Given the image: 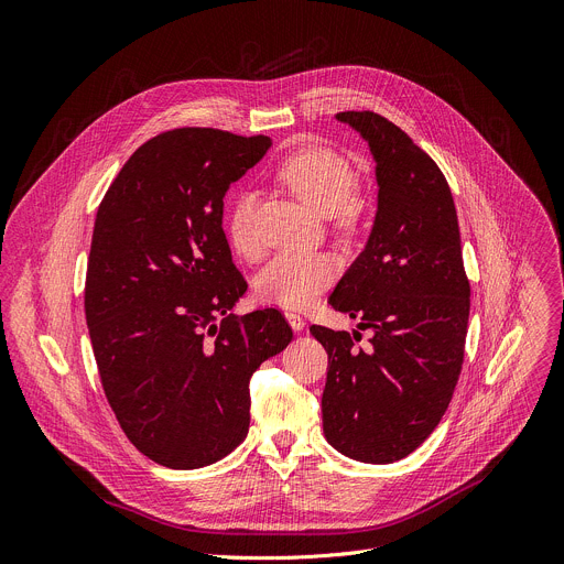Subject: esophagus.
<instances>
[{"instance_id":"obj_1","label":"esophagus","mask_w":564,"mask_h":564,"mask_svg":"<svg viewBox=\"0 0 564 564\" xmlns=\"http://www.w3.org/2000/svg\"><path fill=\"white\" fill-rule=\"evenodd\" d=\"M286 319H289V324H291V328H293L295 333H300V330L304 328V324H306V322H304V317H302L300 313H293V311H289V313H286Z\"/></svg>"}]
</instances>
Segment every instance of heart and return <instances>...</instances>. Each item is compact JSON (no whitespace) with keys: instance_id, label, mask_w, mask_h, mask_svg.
Instances as JSON below:
<instances>
[{"instance_id":"b5f03b06","label":"heart","mask_w":564,"mask_h":564,"mask_svg":"<svg viewBox=\"0 0 564 564\" xmlns=\"http://www.w3.org/2000/svg\"><path fill=\"white\" fill-rule=\"evenodd\" d=\"M278 180L295 199L306 204L317 215H337L343 221H351L358 175L340 153L324 147L293 151L280 162ZM227 236L238 256H258L260 247L253 234V206L247 197L238 199V204L231 208ZM335 273L337 267L328 256L282 253L260 271L256 291L264 302L286 308H304L335 280Z\"/></svg>"}]
</instances>
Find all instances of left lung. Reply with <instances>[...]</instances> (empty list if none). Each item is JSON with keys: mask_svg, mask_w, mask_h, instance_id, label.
Masks as SVG:
<instances>
[{"mask_svg": "<svg viewBox=\"0 0 564 564\" xmlns=\"http://www.w3.org/2000/svg\"><path fill=\"white\" fill-rule=\"evenodd\" d=\"M376 160L378 210L365 251L328 304L371 328L311 326L328 356L322 426L337 452L369 465L406 458L442 420L465 358L471 286L458 213L442 171L387 118L337 112Z\"/></svg>", "mask_w": 564, "mask_h": 564, "instance_id": "obj_1", "label": "left lung"}]
</instances>
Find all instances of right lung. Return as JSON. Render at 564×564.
Masks as SVG:
<instances>
[{
  "label": "right lung",
  "instance_id": "right-lung-1",
  "mask_svg": "<svg viewBox=\"0 0 564 564\" xmlns=\"http://www.w3.org/2000/svg\"><path fill=\"white\" fill-rule=\"evenodd\" d=\"M271 140L175 129L142 144L99 204L84 308L106 400L169 469L229 456L249 433V380L286 349L278 308L234 315L247 282L221 229L224 195Z\"/></svg>",
  "mask_w": 564,
  "mask_h": 564
}]
</instances>
